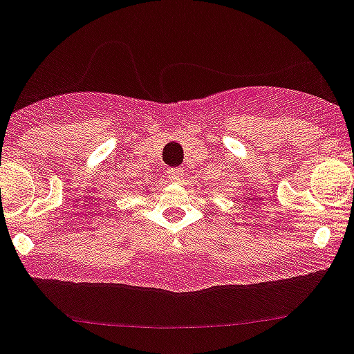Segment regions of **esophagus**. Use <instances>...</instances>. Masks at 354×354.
<instances>
[{
	"instance_id": "34e87169",
	"label": "esophagus",
	"mask_w": 354,
	"mask_h": 354,
	"mask_svg": "<svg viewBox=\"0 0 354 354\" xmlns=\"http://www.w3.org/2000/svg\"><path fill=\"white\" fill-rule=\"evenodd\" d=\"M166 173L171 181H176L178 183V181L183 180V169H181V167H167Z\"/></svg>"
}]
</instances>
